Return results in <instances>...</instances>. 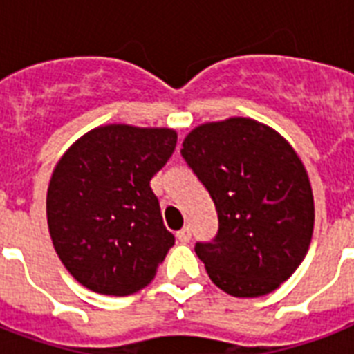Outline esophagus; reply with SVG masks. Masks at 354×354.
I'll return each mask as SVG.
<instances>
[{
	"label": "esophagus",
	"instance_id": "1",
	"mask_svg": "<svg viewBox=\"0 0 354 354\" xmlns=\"http://www.w3.org/2000/svg\"><path fill=\"white\" fill-rule=\"evenodd\" d=\"M191 235H193V233H191V227L183 226L182 230L176 233V239L180 242H189V241H191Z\"/></svg>",
	"mask_w": 354,
	"mask_h": 354
}]
</instances>
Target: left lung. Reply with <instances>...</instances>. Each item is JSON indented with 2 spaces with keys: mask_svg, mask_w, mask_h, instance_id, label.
<instances>
[{
  "mask_svg": "<svg viewBox=\"0 0 354 354\" xmlns=\"http://www.w3.org/2000/svg\"><path fill=\"white\" fill-rule=\"evenodd\" d=\"M180 152L215 202L218 232L194 246L211 281L235 297L275 290L313 239V189L294 149L272 128L232 118L194 128Z\"/></svg>",
  "mask_w": 354,
  "mask_h": 354,
  "instance_id": "left-lung-1",
  "label": "left lung"
}]
</instances>
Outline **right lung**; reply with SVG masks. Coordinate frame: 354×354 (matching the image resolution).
<instances>
[{"mask_svg":"<svg viewBox=\"0 0 354 354\" xmlns=\"http://www.w3.org/2000/svg\"><path fill=\"white\" fill-rule=\"evenodd\" d=\"M171 128L108 124L71 145L47 189L53 246L80 285L128 296L154 279L174 244L150 180L176 147Z\"/></svg>","mask_w":354,"mask_h":354,"instance_id":"right-lung-1","label":"right lung"}]
</instances>
